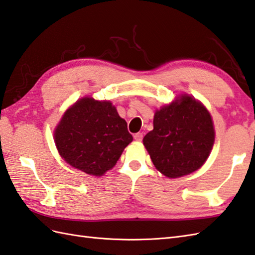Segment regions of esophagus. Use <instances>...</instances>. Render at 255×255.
<instances>
[{"label":"esophagus","instance_id":"esophagus-1","mask_svg":"<svg viewBox=\"0 0 255 255\" xmlns=\"http://www.w3.org/2000/svg\"><path fill=\"white\" fill-rule=\"evenodd\" d=\"M133 138H134V140H135V141H141V140H142V138H143V133H142V132L135 133V134L133 135Z\"/></svg>","mask_w":255,"mask_h":255}]
</instances>
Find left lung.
<instances>
[{"label": "left lung", "mask_w": 255, "mask_h": 255, "mask_svg": "<svg viewBox=\"0 0 255 255\" xmlns=\"http://www.w3.org/2000/svg\"><path fill=\"white\" fill-rule=\"evenodd\" d=\"M215 132L211 115L197 100L181 96L155 112L143 144L157 170L169 178L191 174L210 155Z\"/></svg>", "instance_id": "left-lung-1"}]
</instances>
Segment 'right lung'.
Returning a JSON list of instances; mask_svg holds the SVG:
<instances>
[{
	"label": "right lung",
	"instance_id": "add662e5",
	"mask_svg": "<svg viewBox=\"0 0 255 255\" xmlns=\"http://www.w3.org/2000/svg\"><path fill=\"white\" fill-rule=\"evenodd\" d=\"M60 155L92 176L113 168L132 141L127 123L111 102L84 98L66 111L54 133Z\"/></svg>",
	"mask_w": 255,
	"mask_h": 255
}]
</instances>
